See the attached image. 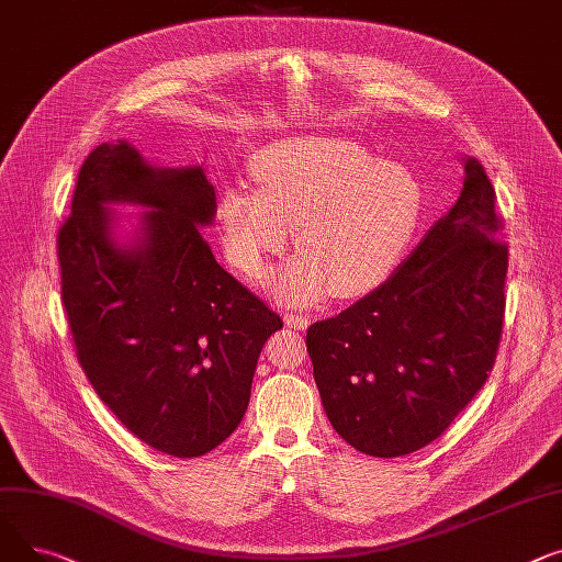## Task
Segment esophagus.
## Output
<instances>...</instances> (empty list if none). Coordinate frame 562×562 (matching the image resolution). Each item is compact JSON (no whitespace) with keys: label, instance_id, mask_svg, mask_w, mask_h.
Masks as SVG:
<instances>
[{"label":"esophagus","instance_id":"1","mask_svg":"<svg viewBox=\"0 0 562 562\" xmlns=\"http://www.w3.org/2000/svg\"><path fill=\"white\" fill-rule=\"evenodd\" d=\"M283 322H285L290 328H296V331H304V328L308 326V317L302 315V313H285V315H283Z\"/></svg>","mask_w":562,"mask_h":562}]
</instances>
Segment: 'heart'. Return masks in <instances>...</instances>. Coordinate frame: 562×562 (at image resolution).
<instances>
[{
  "mask_svg": "<svg viewBox=\"0 0 562 562\" xmlns=\"http://www.w3.org/2000/svg\"><path fill=\"white\" fill-rule=\"evenodd\" d=\"M258 183L228 186L217 220L226 258L258 279L285 251L292 226L302 254L268 281L283 304L308 306L328 292L376 290L411 247L424 209L419 179L345 138H290L251 158Z\"/></svg>",
  "mask_w": 562,
  "mask_h": 562,
  "instance_id": "heart-1",
  "label": "heart"
}]
</instances>
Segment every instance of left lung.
<instances>
[{"label": "left lung", "mask_w": 562, "mask_h": 562, "mask_svg": "<svg viewBox=\"0 0 562 562\" xmlns=\"http://www.w3.org/2000/svg\"><path fill=\"white\" fill-rule=\"evenodd\" d=\"M476 158L453 209L366 300L308 326L322 406L338 436L376 458L438 440L497 358L508 245Z\"/></svg>", "instance_id": "left-lung-1"}]
</instances>
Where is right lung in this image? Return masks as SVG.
<instances>
[{"label": "right lung", "mask_w": 562, "mask_h": 562, "mask_svg": "<svg viewBox=\"0 0 562 562\" xmlns=\"http://www.w3.org/2000/svg\"><path fill=\"white\" fill-rule=\"evenodd\" d=\"M117 201L155 209L134 248L110 238L105 204ZM215 211L202 168H151L128 143H104L83 160L56 238L79 366L131 434L177 458L236 431L260 349L283 328L204 243Z\"/></svg>", "instance_id": "1"}]
</instances>
